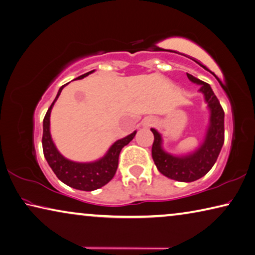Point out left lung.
<instances>
[{"mask_svg": "<svg viewBox=\"0 0 255 255\" xmlns=\"http://www.w3.org/2000/svg\"><path fill=\"white\" fill-rule=\"evenodd\" d=\"M186 76L192 82L201 86L200 91L204 94L211 111L210 127L203 144L192 155L175 157L161 149V136L155 128H151L155 136L151 155L158 170L165 176L178 182H193L204 176L215 165L225 141V113L218 98L207 82L199 80L189 73H186Z\"/></svg>", "mask_w": 255, "mask_h": 255, "instance_id": "obj_1", "label": "left lung"}]
</instances>
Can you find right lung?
<instances>
[{
	"label": "right lung",
	"mask_w": 255,
	"mask_h": 255,
	"mask_svg": "<svg viewBox=\"0 0 255 255\" xmlns=\"http://www.w3.org/2000/svg\"><path fill=\"white\" fill-rule=\"evenodd\" d=\"M91 72H94V70L82 74V76L77 79L85 78ZM64 86H62L60 90H58L56 98L54 99V102L52 103L51 107L48 108L44 118L43 139H41L44 156L57 178L63 182L64 184L81 191L97 190L107 184L114 177L119 166V156L121 150L134 137L136 132H133L130 135L116 141L108 150L106 156L95 162L82 164V162H74L66 159L57 151L56 147L52 141L51 132H49V115H51L52 107L58 98V96H60L62 89L64 88Z\"/></svg>",
	"instance_id": "add662e5"
}]
</instances>
